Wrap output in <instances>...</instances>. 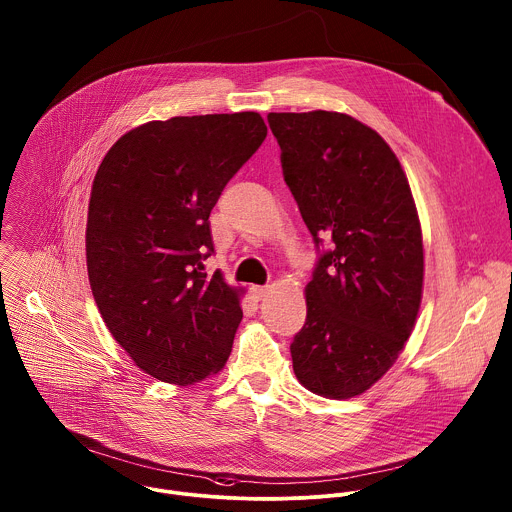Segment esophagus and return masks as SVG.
<instances>
[{
    "label": "esophagus",
    "mask_w": 512,
    "mask_h": 512,
    "mask_svg": "<svg viewBox=\"0 0 512 512\" xmlns=\"http://www.w3.org/2000/svg\"><path fill=\"white\" fill-rule=\"evenodd\" d=\"M269 287H251V295L257 299V301H261V299H265L267 295H269Z\"/></svg>",
    "instance_id": "obj_1"
}]
</instances>
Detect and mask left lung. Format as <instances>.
<instances>
[{"instance_id":"1","label":"left lung","mask_w":512,"mask_h":512,"mask_svg":"<svg viewBox=\"0 0 512 512\" xmlns=\"http://www.w3.org/2000/svg\"><path fill=\"white\" fill-rule=\"evenodd\" d=\"M267 119L315 245L333 241L305 287L293 371L315 395L351 399L393 367L415 329L425 277L417 205L393 149L359 119L323 109Z\"/></svg>"}]
</instances>
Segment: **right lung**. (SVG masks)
<instances>
[{"mask_svg": "<svg viewBox=\"0 0 512 512\" xmlns=\"http://www.w3.org/2000/svg\"><path fill=\"white\" fill-rule=\"evenodd\" d=\"M265 137L255 111L147 121L97 167L85 229L91 293L113 339L163 383H199L231 355L243 289L203 273L209 215Z\"/></svg>", "mask_w": 512, "mask_h": 512, "instance_id": "add662e5", "label": "right lung"}]
</instances>
